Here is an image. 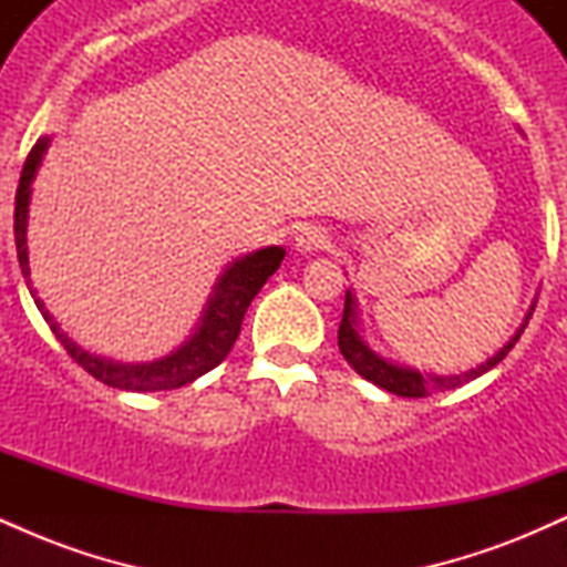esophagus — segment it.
I'll use <instances>...</instances> for the list:
<instances>
[{"mask_svg": "<svg viewBox=\"0 0 567 567\" xmlns=\"http://www.w3.org/2000/svg\"><path fill=\"white\" fill-rule=\"evenodd\" d=\"M296 250L301 252V256H309V252H317V250H324V247L330 245V231L324 229V226H303L301 231L296 234Z\"/></svg>", "mask_w": 567, "mask_h": 567, "instance_id": "1", "label": "esophagus"}]
</instances>
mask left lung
<instances>
[{
    "label": "left lung",
    "instance_id": "8db88e82",
    "mask_svg": "<svg viewBox=\"0 0 567 567\" xmlns=\"http://www.w3.org/2000/svg\"><path fill=\"white\" fill-rule=\"evenodd\" d=\"M533 306H536V301L530 303L525 320L519 322V328L514 330V336L496 351V354L487 357L485 362H480L477 368L466 370V373L437 375V373H421V370L415 368L396 365V362L386 360V357H381L379 351L370 349L365 338L360 336V309H357V296L349 288L347 303H343V320H341V328H338V349H341L343 360H347L349 365L362 375V379H368L370 383H375V386L386 389V392H392L396 396H426L434 392H447V389L461 386V383L480 379V375L496 368L498 362L509 354V349L517 343V338L523 336L525 324L530 320Z\"/></svg>",
    "mask_w": 567,
    "mask_h": 567
}]
</instances>
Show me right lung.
<instances>
[{
  "label": "right lung",
  "mask_w": 567,
  "mask_h": 567,
  "mask_svg": "<svg viewBox=\"0 0 567 567\" xmlns=\"http://www.w3.org/2000/svg\"><path fill=\"white\" fill-rule=\"evenodd\" d=\"M50 135L39 138L31 148L29 159H25L21 184L16 194V247H18V264H21V275L25 279L31 298H34L37 309L42 311L44 322L50 324L58 341L69 351L71 360L80 362L90 375L103 381L106 386L125 389V392H167V389H181L186 383L197 381L207 370H213L226 360L234 341H237L239 328H243L245 311L258 290L264 288L279 269L285 258V247L271 245L261 250L245 252V256L234 258V261L220 271V277L213 285L210 296H207L205 309H202L199 322L194 324L192 336L186 338L181 347H175L171 354L159 357L152 362H116L106 360L101 354H90L82 347L71 341L69 333H63L55 317L44 309V303L37 298V290L31 288V266H29V205H31V184H34L39 165H42L44 154H48Z\"/></svg>",
  "instance_id": "obj_1"
}]
</instances>
